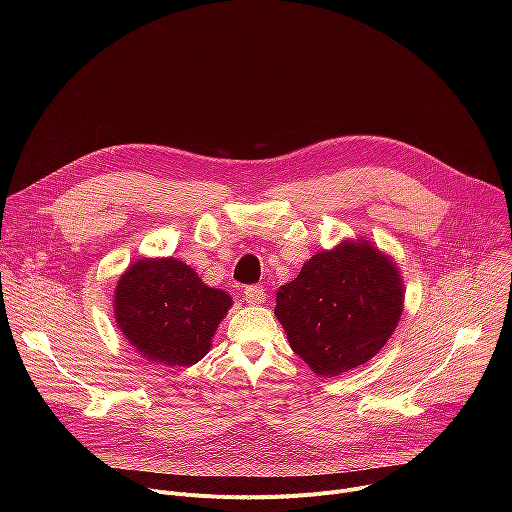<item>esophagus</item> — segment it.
<instances>
[{"label":"esophagus","mask_w":512,"mask_h":512,"mask_svg":"<svg viewBox=\"0 0 512 512\" xmlns=\"http://www.w3.org/2000/svg\"><path fill=\"white\" fill-rule=\"evenodd\" d=\"M243 300L247 304H255V306L263 304L265 302V289L259 287V285H249V287L243 289Z\"/></svg>","instance_id":"obj_1"}]
</instances>
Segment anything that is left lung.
Returning <instances> with one entry per match:
<instances>
[{
  "label": "left lung",
  "instance_id": "left-lung-1",
  "mask_svg": "<svg viewBox=\"0 0 512 512\" xmlns=\"http://www.w3.org/2000/svg\"><path fill=\"white\" fill-rule=\"evenodd\" d=\"M405 304L395 259L367 239H344L310 257L277 291L287 342L318 377L369 362L395 332Z\"/></svg>",
  "mask_w": 512,
  "mask_h": 512
}]
</instances>
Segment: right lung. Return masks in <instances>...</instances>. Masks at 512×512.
<instances>
[{
  "label": "right lung",
  "mask_w": 512,
  "mask_h": 512,
  "mask_svg": "<svg viewBox=\"0 0 512 512\" xmlns=\"http://www.w3.org/2000/svg\"><path fill=\"white\" fill-rule=\"evenodd\" d=\"M233 306L227 291L206 285L176 257H143L117 279L113 314L129 346L150 362L192 367Z\"/></svg>",
  "instance_id": "add662e5"
}]
</instances>
